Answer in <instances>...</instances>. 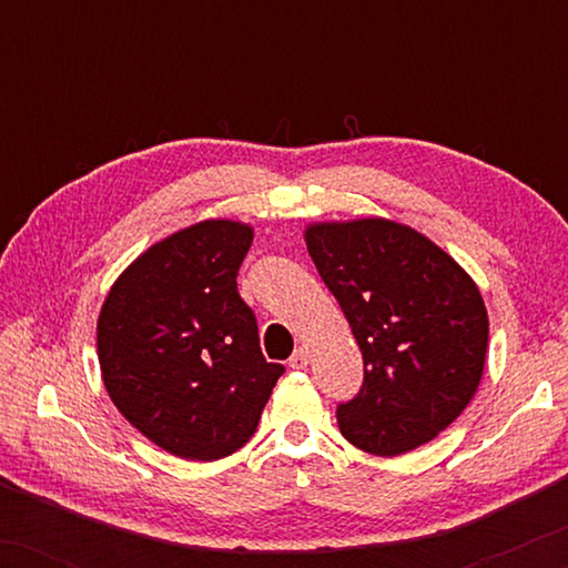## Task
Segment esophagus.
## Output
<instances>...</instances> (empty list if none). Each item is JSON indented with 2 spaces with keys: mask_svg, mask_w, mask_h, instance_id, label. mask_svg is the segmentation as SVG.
<instances>
[{
  "mask_svg": "<svg viewBox=\"0 0 568 568\" xmlns=\"http://www.w3.org/2000/svg\"><path fill=\"white\" fill-rule=\"evenodd\" d=\"M290 367L292 369H305L307 367V348H297V352L292 354Z\"/></svg>",
  "mask_w": 568,
  "mask_h": 568,
  "instance_id": "obj_1",
  "label": "esophagus"
}]
</instances>
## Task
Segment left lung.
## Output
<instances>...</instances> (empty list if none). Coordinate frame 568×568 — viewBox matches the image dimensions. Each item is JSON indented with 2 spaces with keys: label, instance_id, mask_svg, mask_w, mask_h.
<instances>
[{
  "label": "left lung",
  "instance_id": "8db88e82",
  "mask_svg": "<svg viewBox=\"0 0 568 568\" xmlns=\"http://www.w3.org/2000/svg\"><path fill=\"white\" fill-rule=\"evenodd\" d=\"M307 251L344 310L364 383L338 429L372 455H403L447 429L478 390L488 315L478 286L422 232L390 220L323 222Z\"/></svg>",
  "mask_w": 568,
  "mask_h": 568
}]
</instances>
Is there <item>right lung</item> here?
I'll return each mask as SVG.
<instances>
[{
  "mask_svg": "<svg viewBox=\"0 0 568 568\" xmlns=\"http://www.w3.org/2000/svg\"><path fill=\"white\" fill-rule=\"evenodd\" d=\"M253 230L185 227L139 255L98 317V359L115 408L185 460H220L255 434L282 364L266 362L237 271Z\"/></svg>",
  "mask_w": 568,
  "mask_h": 568,
  "instance_id": "add662e5",
  "label": "right lung"
}]
</instances>
